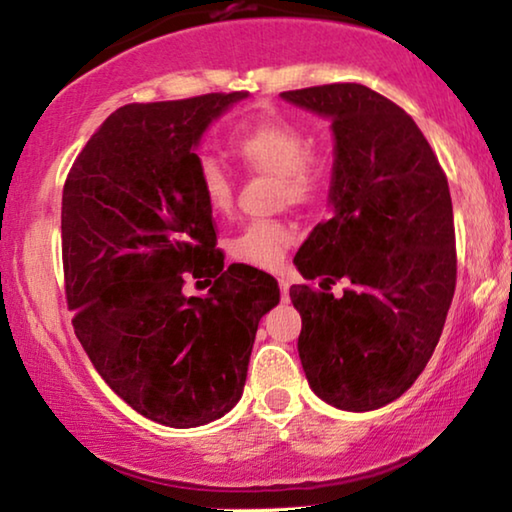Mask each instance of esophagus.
<instances>
[{
	"mask_svg": "<svg viewBox=\"0 0 512 512\" xmlns=\"http://www.w3.org/2000/svg\"><path fill=\"white\" fill-rule=\"evenodd\" d=\"M278 287H280L282 299H287V292H289V280H287L285 276H280V278H278Z\"/></svg>",
	"mask_w": 512,
	"mask_h": 512,
	"instance_id": "esophagus-1",
	"label": "esophagus"
}]
</instances>
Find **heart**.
<instances>
[{"mask_svg": "<svg viewBox=\"0 0 512 512\" xmlns=\"http://www.w3.org/2000/svg\"><path fill=\"white\" fill-rule=\"evenodd\" d=\"M232 151L248 172L276 177L280 204L315 207L329 195L333 158L322 147H310V135L294 121L264 117L243 126L232 140ZM197 183L209 207L225 213L234 204V181L216 158L197 160ZM296 241V227L285 220H253L234 236L232 255L239 262L273 269Z\"/></svg>", "mask_w": 512, "mask_h": 512, "instance_id": "b5f03b06", "label": "heart"}]
</instances>
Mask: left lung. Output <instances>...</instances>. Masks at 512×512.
Here are the masks:
<instances>
[{
  "mask_svg": "<svg viewBox=\"0 0 512 512\" xmlns=\"http://www.w3.org/2000/svg\"><path fill=\"white\" fill-rule=\"evenodd\" d=\"M280 96L329 117L335 133L333 216L294 257L308 282L289 287L301 365L333 407L379 409L425 370L455 294L446 172L416 121L377 91L333 82Z\"/></svg>",
  "mask_w": 512,
  "mask_h": 512,
  "instance_id": "obj_1",
  "label": "left lung"
}]
</instances>
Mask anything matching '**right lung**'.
Masks as SVG:
<instances>
[{
  "label": "right lung",
  "instance_id": "obj_1",
  "mask_svg": "<svg viewBox=\"0 0 512 512\" xmlns=\"http://www.w3.org/2000/svg\"><path fill=\"white\" fill-rule=\"evenodd\" d=\"M246 91L128 103L91 135L61 195V262L80 345L121 400L160 425L197 427L243 393L278 282L225 266L193 147ZM210 287L186 297L185 280Z\"/></svg>",
  "mask_w": 512,
  "mask_h": 512
}]
</instances>
